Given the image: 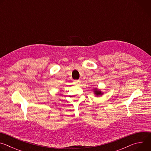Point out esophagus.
<instances>
[{"label": "esophagus", "mask_w": 151, "mask_h": 151, "mask_svg": "<svg viewBox=\"0 0 151 151\" xmlns=\"http://www.w3.org/2000/svg\"><path fill=\"white\" fill-rule=\"evenodd\" d=\"M80 83H81V81L80 80H75L73 81V84L76 85H79Z\"/></svg>", "instance_id": "esophagus-1"}]
</instances>
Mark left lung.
<instances>
[{
  "mask_svg": "<svg viewBox=\"0 0 151 151\" xmlns=\"http://www.w3.org/2000/svg\"><path fill=\"white\" fill-rule=\"evenodd\" d=\"M95 93L96 94V95L97 96H99V95H100L101 94V93L100 92V91H95Z\"/></svg>",
  "mask_w": 151,
  "mask_h": 151,
  "instance_id": "1",
  "label": "left lung"
}]
</instances>
